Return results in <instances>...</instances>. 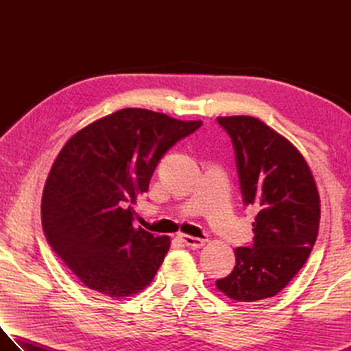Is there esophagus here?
Returning a JSON list of instances; mask_svg holds the SVG:
<instances>
[{"label":"esophagus","instance_id":"1","mask_svg":"<svg viewBox=\"0 0 351 351\" xmlns=\"http://www.w3.org/2000/svg\"><path fill=\"white\" fill-rule=\"evenodd\" d=\"M181 240L184 241L185 245H189V247H193V249H199L202 247V245L206 243V240H204V238H196V237H191V235H181Z\"/></svg>","mask_w":351,"mask_h":351}]
</instances>
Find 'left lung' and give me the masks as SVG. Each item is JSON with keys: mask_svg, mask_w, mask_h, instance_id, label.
Masks as SVG:
<instances>
[{"mask_svg": "<svg viewBox=\"0 0 351 351\" xmlns=\"http://www.w3.org/2000/svg\"><path fill=\"white\" fill-rule=\"evenodd\" d=\"M235 151L243 204L256 211L253 243L235 249V267L215 285L229 299H270L300 271L314 247L319 196L303 155L259 119L217 117Z\"/></svg>", "mask_w": 351, "mask_h": 351, "instance_id": "obj_1", "label": "left lung"}]
</instances>
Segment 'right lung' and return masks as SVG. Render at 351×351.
<instances>
[{
	"instance_id": "obj_1",
	"label": "right lung",
	"mask_w": 351,
	"mask_h": 351,
	"mask_svg": "<svg viewBox=\"0 0 351 351\" xmlns=\"http://www.w3.org/2000/svg\"><path fill=\"white\" fill-rule=\"evenodd\" d=\"M200 125L123 108L63 146L43 189L42 226L52 250L87 288L121 299L152 282L170 238L134 228L131 204L147 191L164 154Z\"/></svg>"
}]
</instances>
